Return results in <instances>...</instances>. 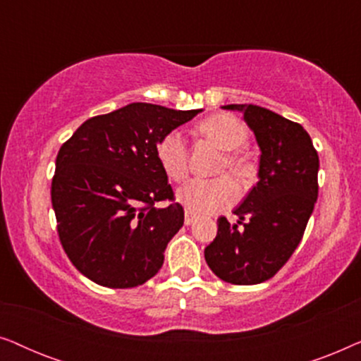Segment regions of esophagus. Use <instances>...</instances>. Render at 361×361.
<instances>
[{
	"instance_id": "esophagus-1",
	"label": "esophagus",
	"mask_w": 361,
	"mask_h": 361,
	"mask_svg": "<svg viewBox=\"0 0 361 361\" xmlns=\"http://www.w3.org/2000/svg\"><path fill=\"white\" fill-rule=\"evenodd\" d=\"M197 219V214L195 212H192V210H185V214H184V221H185V225H190V224H194V220Z\"/></svg>"
}]
</instances>
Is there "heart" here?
Wrapping results in <instances>:
<instances>
[{
    "label": "heart",
    "mask_w": 361,
    "mask_h": 361,
    "mask_svg": "<svg viewBox=\"0 0 361 361\" xmlns=\"http://www.w3.org/2000/svg\"><path fill=\"white\" fill-rule=\"evenodd\" d=\"M199 131L220 149L228 151L224 156L221 167L246 179L250 177L251 162L238 151L248 140V130L243 123L231 115L209 116L199 125ZM156 159L164 174L174 182H182L189 172V152L180 131L166 133L156 145ZM240 187L230 176L215 179H192L177 192V199L187 210L197 214H214L236 202Z\"/></svg>",
    "instance_id": "b5f03b06"
}]
</instances>
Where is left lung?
I'll use <instances>...</instances> for the list:
<instances>
[{"label": "left lung", "mask_w": 361, "mask_h": 361, "mask_svg": "<svg viewBox=\"0 0 361 361\" xmlns=\"http://www.w3.org/2000/svg\"><path fill=\"white\" fill-rule=\"evenodd\" d=\"M238 110L261 149L259 180L245 197L230 225L216 220L215 240L205 261L220 279L251 286L268 281L298 248L319 195V156L299 123L256 105H225Z\"/></svg>", "instance_id": "1"}]
</instances>
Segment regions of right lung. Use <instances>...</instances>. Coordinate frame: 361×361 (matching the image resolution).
Wrapping results in <instances>:
<instances>
[{
  "mask_svg": "<svg viewBox=\"0 0 361 361\" xmlns=\"http://www.w3.org/2000/svg\"><path fill=\"white\" fill-rule=\"evenodd\" d=\"M199 111L130 103L87 120L59 149L51 187L57 233L72 264L93 283L135 288L161 269L184 209L156 145ZM157 201L166 205L156 207Z\"/></svg>",
  "mask_w": 361,
  "mask_h": 361,
  "instance_id": "right-lung-1",
  "label": "right lung"
}]
</instances>
